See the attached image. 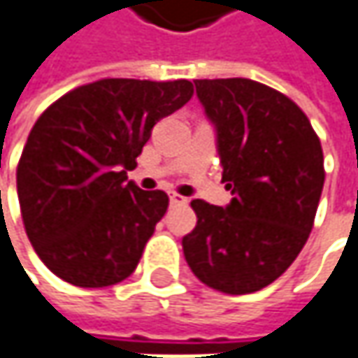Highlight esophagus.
Returning a JSON list of instances; mask_svg holds the SVG:
<instances>
[{"instance_id":"esophagus-1","label":"esophagus","mask_w":358,"mask_h":358,"mask_svg":"<svg viewBox=\"0 0 358 358\" xmlns=\"http://www.w3.org/2000/svg\"><path fill=\"white\" fill-rule=\"evenodd\" d=\"M171 204L179 206V204H187V198L179 196V194H171Z\"/></svg>"}]
</instances>
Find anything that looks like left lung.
Segmentation results:
<instances>
[{"label":"left lung","mask_w":358,"mask_h":358,"mask_svg":"<svg viewBox=\"0 0 358 358\" xmlns=\"http://www.w3.org/2000/svg\"><path fill=\"white\" fill-rule=\"evenodd\" d=\"M194 83L217 127L234 200L225 208L192 200L198 223L183 238V255L208 287L252 294L285 273L308 240L325 181L321 141L281 91L252 79Z\"/></svg>","instance_id":"left-lung-1"}]
</instances>
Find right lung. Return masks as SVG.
<instances>
[{"label": "right lung", "mask_w": 358, "mask_h": 358, "mask_svg": "<svg viewBox=\"0 0 358 358\" xmlns=\"http://www.w3.org/2000/svg\"><path fill=\"white\" fill-rule=\"evenodd\" d=\"M194 85L99 79L56 99L33 124L16 169L27 236L60 279L106 287L127 279L169 208L162 189L127 181L154 124Z\"/></svg>", "instance_id": "1"}]
</instances>
